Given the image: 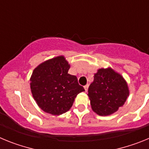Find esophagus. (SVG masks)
<instances>
[{"mask_svg": "<svg viewBox=\"0 0 149 149\" xmlns=\"http://www.w3.org/2000/svg\"><path fill=\"white\" fill-rule=\"evenodd\" d=\"M88 87H89V84H86V85L84 86V89H85V91H86V92H87Z\"/></svg>", "mask_w": 149, "mask_h": 149, "instance_id": "34e87169", "label": "esophagus"}]
</instances>
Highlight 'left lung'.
<instances>
[{
	"label": "left lung",
	"instance_id": "obj_1",
	"mask_svg": "<svg viewBox=\"0 0 149 149\" xmlns=\"http://www.w3.org/2000/svg\"><path fill=\"white\" fill-rule=\"evenodd\" d=\"M128 95L127 83L110 68L98 69L88 89L92 109L100 116H108L116 112Z\"/></svg>",
	"mask_w": 149,
	"mask_h": 149
}]
</instances>
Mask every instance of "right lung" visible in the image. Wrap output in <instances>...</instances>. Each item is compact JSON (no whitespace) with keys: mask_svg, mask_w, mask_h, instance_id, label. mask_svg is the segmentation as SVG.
<instances>
[{"mask_svg":"<svg viewBox=\"0 0 149 149\" xmlns=\"http://www.w3.org/2000/svg\"><path fill=\"white\" fill-rule=\"evenodd\" d=\"M70 65L64 56L41 63L33 72L30 89L33 97L43 111L61 115L72 107L74 98L85 91L76 76L68 73Z\"/></svg>","mask_w":149,"mask_h":149,"instance_id":"obj_1","label":"right lung"}]
</instances>
